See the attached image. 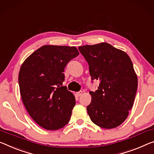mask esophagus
<instances>
[{"label": "esophagus", "instance_id": "obj_1", "mask_svg": "<svg viewBox=\"0 0 154 154\" xmlns=\"http://www.w3.org/2000/svg\"><path fill=\"white\" fill-rule=\"evenodd\" d=\"M82 91H79V92H76V95L77 97H80L81 96V95L82 94Z\"/></svg>", "mask_w": 154, "mask_h": 154}]
</instances>
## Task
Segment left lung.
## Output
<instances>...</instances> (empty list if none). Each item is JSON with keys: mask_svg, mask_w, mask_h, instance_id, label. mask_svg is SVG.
<instances>
[{"mask_svg": "<svg viewBox=\"0 0 154 154\" xmlns=\"http://www.w3.org/2000/svg\"><path fill=\"white\" fill-rule=\"evenodd\" d=\"M78 49L88 63L91 79L100 82L96 91H90L92 100L88 114L101 128H116L128 117L137 91L138 79L131 60L124 51L106 42Z\"/></svg>", "mask_w": 154, "mask_h": 154, "instance_id": "8db88e82", "label": "left lung"}]
</instances>
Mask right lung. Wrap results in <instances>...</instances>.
Here are the masks:
<instances>
[{
  "instance_id": "right-lung-1",
  "label": "right lung",
  "mask_w": 154,
  "mask_h": 154,
  "mask_svg": "<svg viewBox=\"0 0 154 154\" xmlns=\"http://www.w3.org/2000/svg\"><path fill=\"white\" fill-rule=\"evenodd\" d=\"M79 54L75 46L45 45L33 52L20 68L22 100L31 118L46 130H57L70 121L75 99L62 86L64 71Z\"/></svg>"
}]
</instances>
